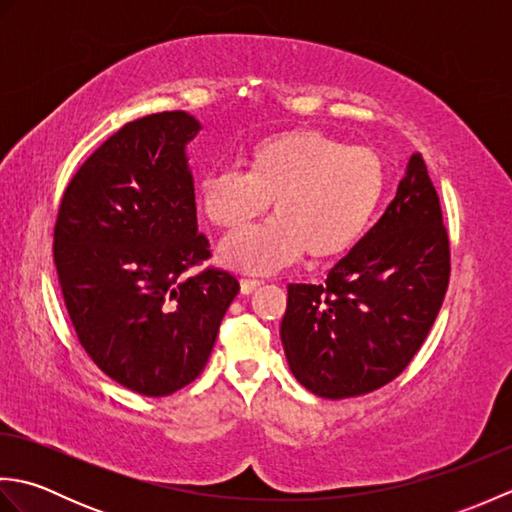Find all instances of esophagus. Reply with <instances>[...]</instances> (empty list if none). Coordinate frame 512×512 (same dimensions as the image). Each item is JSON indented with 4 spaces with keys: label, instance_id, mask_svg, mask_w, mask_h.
Returning <instances> with one entry per match:
<instances>
[{
    "label": "esophagus",
    "instance_id": "1",
    "mask_svg": "<svg viewBox=\"0 0 512 512\" xmlns=\"http://www.w3.org/2000/svg\"><path fill=\"white\" fill-rule=\"evenodd\" d=\"M259 286H262V281H259V279H242V281H239V290H242V295H250V292L257 290Z\"/></svg>",
    "mask_w": 512,
    "mask_h": 512
}]
</instances>
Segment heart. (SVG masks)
<instances>
[{
	"label": "heart",
	"mask_w": 512,
	"mask_h": 512,
	"mask_svg": "<svg viewBox=\"0 0 512 512\" xmlns=\"http://www.w3.org/2000/svg\"><path fill=\"white\" fill-rule=\"evenodd\" d=\"M385 167L369 147L319 129L268 136L250 151L248 171L220 167L198 180L204 215L242 228L275 200L277 220L246 228L220 244V262L250 275H273L306 253L328 259L352 248L383 200Z\"/></svg>",
	"instance_id": "heart-1"
}]
</instances>
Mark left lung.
<instances>
[{"label": "left lung", "instance_id": "left-lung-1", "mask_svg": "<svg viewBox=\"0 0 512 512\" xmlns=\"http://www.w3.org/2000/svg\"><path fill=\"white\" fill-rule=\"evenodd\" d=\"M440 198L420 154L383 217L321 286L290 284L281 343L290 372L330 400L391 383L420 350L449 286Z\"/></svg>", "mask_w": 512, "mask_h": 512}]
</instances>
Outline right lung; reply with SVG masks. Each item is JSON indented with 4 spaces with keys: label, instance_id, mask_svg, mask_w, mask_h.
I'll list each match as a JSON object with an SVG mask.
<instances>
[{
    "label": "right lung",
    "instance_id": "1",
    "mask_svg": "<svg viewBox=\"0 0 512 512\" xmlns=\"http://www.w3.org/2000/svg\"><path fill=\"white\" fill-rule=\"evenodd\" d=\"M187 112L123 125L74 173L54 224V266L83 350L140 396H169L200 376L239 292L206 268L187 145Z\"/></svg>",
    "mask_w": 512,
    "mask_h": 512
}]
</instances>
